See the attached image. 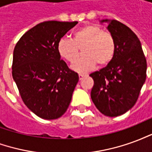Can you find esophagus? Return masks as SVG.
I'll return each mask as SVG.
<instances>
[{"instance_id":"34e87169","label":"esophagus","mask_w":152,"mask_h":152,"mask_svg":"<svg viewBox=\"0 0 152 152\" xmlns=\"http://www.w3.org/2000/svg\"><path fill=\"white\" fill-rule=\"evenodd\" d=\"M86 75H85V74H79V79L80 80H82L85 76H86Z\"/></svg>"}]
</instances>
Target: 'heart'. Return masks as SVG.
<instances>
[{
  "label": "heart",
  "instance_id": "obj_1",
  "mask_svg": "<svg viewBox=\"0 0 152 152\" xmlns=\"http://www.w3.org/2000/svg\"><path fill=\"white\" fill-rule=\"evenodd\" d=\"M80 47L83 53L76 60ZM58 51L60 56L68 62L76 60L72 65L74 71L86 72L97 63L99 66H106L112 61L115 53V42L110 32L104 31L99 26L89 24L77 29L72 39H60Z\"/></svg>",
  "mask_w": 152,
  "mask_h": 152
}]
</instances>
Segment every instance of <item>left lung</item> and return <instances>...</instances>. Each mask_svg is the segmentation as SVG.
<instances>
[{
    "label": "left lung",
    "mask_w": 152,
    "mask_h": 152,
    "mask_svg": "<svg viewBox=\"0 0 152 152\" xmlns=\"http://www.w3.org/2000/svg\"><path fill=\"white\" fill-rule=\"evenodd\" d=\"M114 37L115 53L110 63L89 76L94 80L91 99L99 112L115 117L137 102L147 77V60L137 37L126 25L103 19Z\"/></svg>",
    "instance_id": "1"
}]
</instances>
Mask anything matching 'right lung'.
Returning a JSON list of instances; mask_svg holds the SVG:
<instances>
[{
	"label": "right lung",
	"mask_w": 152,
	"mask_h": 152,
	"mask_svg": "<svg viewBox=\"0 0 152 152\" xmlns=\"http://www.w3.org/2000/svg\"><path fill=\"white\" fill-rule=\"evenodd\" d=\"M77 23H40L23 35L15 47L13 79L25 105L42 119H58L66 112L79 80L58 51L60 39Z\"/></svg>",
	"instance_id": "1"
}]
</instances>
